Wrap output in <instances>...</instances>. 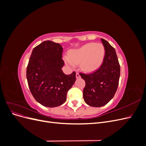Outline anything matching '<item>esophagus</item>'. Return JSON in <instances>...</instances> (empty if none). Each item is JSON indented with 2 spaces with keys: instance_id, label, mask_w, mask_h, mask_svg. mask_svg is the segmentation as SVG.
I'll return each mask as SVG.
<instances>
[{
  "instance_id": "34e87169",
  "label": "esophagus",
  "mask_w": 146,
  "mask_h": 146,
  "mask_svg": "<svg viewBox=\"0 0 146 146\" xmlns=\"http://www.w3.org/2000/svg\"><path fill=\"white\" fill-rule=\"evenodd\" d=\"M80 74H79L78 72H77V73H76V78H80Z\"/></svg>"
}]
</instances>
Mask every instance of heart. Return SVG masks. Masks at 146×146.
I'll use <instances>...</instances> for the list:
<instances>
[{
  "label": "heart",
  "mask_w": 146,
  "mask_h": 146,
  "mask_svg": "<svg viewBox=\"0 0 146 146\" xmlns=\"http://www.w3.org/2000/svg\"><path fill=\"white\" fill-rule=\"evenodd\" d=\"M104 55L105 48L102 44L88 43L78 49L70 51L69 56H64V61L71 68L80 63L82 70L91 72L99 67Z\"/></svg>",
  "instance_id": "heart-1"
}]
</instances>
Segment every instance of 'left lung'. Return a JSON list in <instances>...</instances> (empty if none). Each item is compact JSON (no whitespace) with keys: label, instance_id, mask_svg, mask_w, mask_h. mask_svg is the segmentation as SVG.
<instances>
[{"label":"left lung","instance_id":"obj_1","mask_svg":"<svg viewBox=\"0 0 146 146\" xmlns=\"http://www.w3.org/2000/svg\"><path fill=\"white\" fill-rule=\"evenodd\" d=\"M105 48L103 63L94 72L80 73L85 81L83 96L85 102L91 107H100L111 100L115 94L120 77V65L114 47L102 38Z\"/></svg>","mask_w":146,"mask_h":146}]
</instances>
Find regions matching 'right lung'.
<instances>
[{
  "instance_id": "right-lung-1",
  "label": "right lung",
  "mask_w": 146,
  "mask_h": 146,
  "mask_svg": "<svg viewBox=\"0 0 146 146\" xmlns=\"http://www.w3.org/2000/svg\"><path fill=\"white\" fill-rule=\"evenodd\" d=\"M63 47L45 41L35 47L27 68V79L31 93L38 102L47 107L64 104L68 91L76 80V72L63 73Z\"/></svg>"
}]
</instances>
